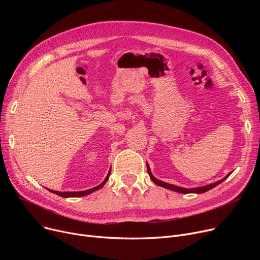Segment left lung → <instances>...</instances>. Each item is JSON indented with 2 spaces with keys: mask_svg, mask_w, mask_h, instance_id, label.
<instances>
[{
  "mask_svg": "<svg viewBox=\"0 0 260 260\" xmlns=\"http://www.w3.org/2000/svg\"><path fill=\"white\" fill-rule=\"evenodd\" d=\"M146 168H147V173L149 175V177H151V179L157 184V185H160L162 187H166V188H169L171 190H175V192H178V193H183V194H189V193H197V194H200V193H204V192H208L209 189L217 186L219 183H221L222 181H224L228 177L231 175V173L225 177V178L217 181L215 183H212V184H209V185H206V186H201V187H195V188H184V187H180V186H176L174 184H170V183H167V182H163L161 180H158L157 178H155V177L153 176L151 170H149V167L146 163Z\"/></svg>",
  "mask_w": 260,
  "mask_h": 260,
  "instance_id": "1",
  "label": "left lung"
}]
</instances>
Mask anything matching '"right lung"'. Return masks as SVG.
I'll list each match as a JSON object with an SVG mask.
<instances>
[{
    "mask_svg": "<svg viewBox=\"0 0 260 260\" xmlns=\"http://www.w3.org/2000/svg\"><path fill=\"white\" fill-rule=\"evenodd\" d=\"M109 175H111V171L108 172V175L106 176V178L104 179V181H103L101 184H99L98 186H94V187H92V188H90V189L82 190V192H57V190H52V189H48V190H50V192L53 193V194H57V195H59V196H61V197H65V198H67V197H81V196H85V195H88V194L94 192V190H97V189L101 188V187L106 183V181L108 180Z\"/></svg>",
    "mask_w": 260,
    "mask_h": 260,
    "instance_id": "add662e5",
    "label": "right lung"
}]
</instances>
